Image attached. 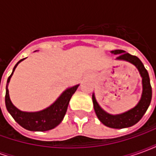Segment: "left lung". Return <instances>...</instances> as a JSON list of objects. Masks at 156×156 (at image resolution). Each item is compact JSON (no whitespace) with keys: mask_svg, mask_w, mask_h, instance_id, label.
I'll use <instances>...</instances> for the list:
<instances>
[{"mask_svg":"<svg viewBox=\"0 0 156 156\" xmlns=\"http://www.w3.org/2000/svg\"><path fill=\"white\" fill-rule=\"evenodd\" d=\"M112 54L118 55L116 60L125 61L133 64L137 68L138 71L142 78V94L140 101L134 108L124 112L119 115H111L104 110L98 105L96 100L94 93L93 94L92 98L94 103V108L95 114L102 124L105 126L113 129H124L133 126L134 124L140 120L141 118L145 114V112L151 105L152 98V89H151L150 77L147 70L144 68L142 62L136 57L128 53L124 50H114L110 51Z\"/></svg>","mask_w":156,"mask_h":156,"instance_id":"left-lung-1","label":"left lung"}]
</instances>
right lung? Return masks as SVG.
Masks as SVG:
<instances>
[{"instance_id":"right-lung-1","label":"right lung","mask_w":156,"mask_h":156,"mask_svg":"<svg viewBox=\"0 0 156 156\" xmlns=\"http://www.w3.org/2000/svg\"><path fill=\"white\" fill-rule=\"evenodd\" d=\"M24 59L25 58L20 60L15 65V67L12 70V74L10 75L6 82L5 97L6 109L9 112V114L12 115V118L15 119L16 122L27 130L42 132V131L52 129L55 127H57L63 119L67 109H68L69 101L73 94L78 88L79 84L74 85L73 87L67 88L62 93L61 95L56 99L54 103H52L50 106H48V108H44L42 110L36 112L22 111L16 108L11 101V98L9 96L8 84L16 68Z\"/></svg>"}]
</instances>
